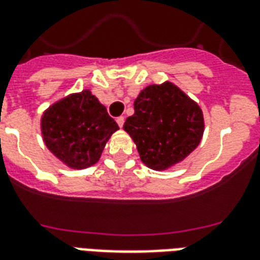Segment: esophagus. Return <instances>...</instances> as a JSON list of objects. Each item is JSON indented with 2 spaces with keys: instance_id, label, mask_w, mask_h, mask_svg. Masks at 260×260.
<instances>
[{
  "instance_id": "1",
  "label": "esophagus",
  "mask_w": 260,
  "mask_h": 260,
  "mask_svg": "<svg viewBox=\"0 0 260 260\" xmlns=\"http://www.w3.org/2000/svg\"><path fill=\"white\" fill-rule=\"evenodd\" d=\"M116 121H117L118 126H120V128H122V125H124V121H125V118L122 117V116H120V117H117V120H116Z\"/></svg>"
}]
</instances>
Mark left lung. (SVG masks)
Returning a JSON list of instances; mask_svg holds the SVG:
<instances>
[{
    "mask_svg": "<svg viewBox=\"0 0 260 260\" xmlns=\"http://www.w3.org/2000/svg\"><path fill=\"white\" fill-rule=\"evenodd\" d=\"M124 131L136 144L142 162L167 170L193 152L204 134L201 108L171 82L150 85L134 102Z\"/></svg>",
    "mask_w": 260,
    "mask_h": 260,
    "instance_id": "left-lung-1",
    "label": "left lung"
}]
</instances>
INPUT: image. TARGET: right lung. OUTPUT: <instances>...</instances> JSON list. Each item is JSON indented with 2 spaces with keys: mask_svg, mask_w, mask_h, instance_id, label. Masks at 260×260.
<instances>
[{
  "mask_svg": "<svg viewBox=\"0 0 260 260\" xmlns=\"http://www.w3.org/2000/svg\"><path fill=\"white\" fill-rule=\"evenodd\" d=\"M43 140L70 169H86L100 160L106 142L118 129L106 108L90 90L59 100L43 113Z\"/></svg>",
  "mask_w": 260,
  "mask_h": 260,
  "instance_id": "add662e5",
  "label": "right lung"
}]
</instances>
